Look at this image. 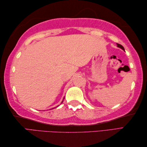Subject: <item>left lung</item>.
<instances>
[{
	"mask_svg": "<svg viewBox=\"0 0 147 147\" xmlns=\"http://www.w3.org/2000/svg\"><path fill=\"white\" fill-rule=\"evenodd\" d=\"M117 47H119V48H121V49H123V51H124V47L123 46H122L121 45H120V44H119V43H117Z\"/></svg>",
	"mask_w": 147,
	"mask_h": 147,
	"instance_id": "obj_1",
	"label": "left lung"
}]
</instances>
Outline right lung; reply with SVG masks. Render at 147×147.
<instances>
[{"label": "right lung", "mask_w": 147, "mask_h": 147, "mask_svg": "<svg viewBox=\"0 0 147 147\" xmlns=\"http://www.w3.org/2000/svg\"><path fill=\"white\" fill-rule=\"evenodd\" d=\"M62 102H63V100H62V102H61V104H62ZM58 106H59V105H58ZM58 106H57V107H58Z\"/></svg>", "instance_id": "obj_1"}]
</instances>
